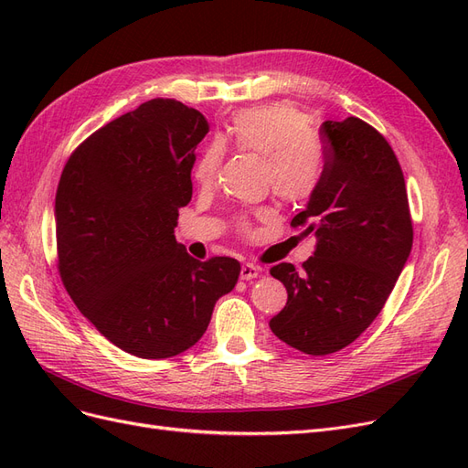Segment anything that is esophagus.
Here are the masks:
<instances>
[{
  "label": "esophagus",
  "mask_w": 468,
  "mask_h": 468,
  "mask_svg": "<svg viewBox=\"0 0 468 468\" xmlns=\"http://www.w3.org/2000/svg\"><path fill=\"white\" fill-rule=\"evenodd\" d=\"M260 273H261V267L246 263V265H242V271H239V277H242L244 281H251V279H256Z\"/></svg>",
  "instance_id": "34e87169"
}]
</instances>
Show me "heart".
<instances>
[{
	"instance_id": "obj_1",
	"label": "heart",
	"mask_w": 468,
	"mask_h": 468,
	"mask_svg": "<svg viewBox=\"0 0 468 468\" xmlns=\"http://www.w3.org/2000/svg\"><path fill=\"white\" fill-rule=\"evenodd\" d=\"M263 155L265 179L285 203H303L320 186L325 165L324 146L310 129V117L289 103L246 109L230 121L218 140L208 143L193 165V177L207 186L215 179L224 148ZM238 229L248 232V220L238 218Z\"/></svg>"
}]
</instances>
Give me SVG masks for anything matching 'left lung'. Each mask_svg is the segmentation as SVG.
I'll use <instances>...</instances> for the list:
<instances>
[{"instance_id":"obj_1","label":"left lung","mask_w":468,"mask_h":468,"mask_svg":"<svg viewBox=\"0 0 468 468\" xmlns=\"http://www.w3.org/2000/svg\"><path fill=\"white\" fill-rule=\"evenodd\" d=\"M320 134L322 181L291 220L314 232V256L303 271L292 263L269 269L289 294L269 328L308 356L344 349L369 328L414 239L404 174L387 138L357 117L325 121Z\"/></svg>"}]
</instances>
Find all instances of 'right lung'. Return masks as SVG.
Instances as JSON below:
<instances>
[{
    "label": "right lung",
    "instance_id": "add662e5",
    "mask_svg": "<svg viewBox=\"0 0 468 468\" xmlns=\"http://www.w3.org/2000/svg\"><path fill=\"white\" fill-rule=\"evenodd\" d=\"M207 133L197 109L152 99L83 140L56 189L64 287L111 344L136 357L193 347L238 282L236 260H195L174 234Z\"/></svg>",
    "mask_w": 468,
    "mask_h": 468
}]
</instances>
